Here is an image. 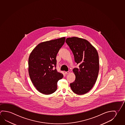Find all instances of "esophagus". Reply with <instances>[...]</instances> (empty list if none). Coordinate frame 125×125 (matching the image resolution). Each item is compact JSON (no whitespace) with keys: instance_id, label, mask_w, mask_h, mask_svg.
Here are the masks:
<instances>
[{"instance_id":"esophagus-1","label":"esophagus","mask_w":125,"mask_h":125,"mask_svg":"<svg viewBox=\"0 0 125 125\" xmlns=\"http://www.w3.org/2000/svg\"><path fill=\"white\" fill-rule=\"evenodd\" d=\"M70 71L65 72V74H69V73H70Z\"/></svg>"}]
</instances>
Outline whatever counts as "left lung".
Returning a JSON list of instances; mask_svg holds the SVG:
<instances>
[{"label": "left lung", "instance_id": "left-lung-1", "mask_svg": "<svg viewBox=\"0 0 125 125\" xmlns=\"http://www.w3.org/2000/svg\"><path fill=\"white\" fill-rule=\"evenodd\" d=\"M66 42L72 51L74 61L79 67L73 70L75 75L70 83L73 92L78 95L87 93L96 82L99 70L98 53L87 40L79 38H68Z\"/></svg>", "mask_w": 125, "mask_h": 125}]
</instances>
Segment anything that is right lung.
<instances>
[{
    "mask_svg": "<svg viewBox=\"0 0 125 125\" xmlns=\"http://www.w3.org/2000/svg\"><path fill=\"white\" fill-rule=\"evenodd\" d=\"M65 38L42 42L31 52L29 58V75L36 89L42 94H52L57 90V82L63 74L56 68L57 53Z\"/></svg>",
    "mask_w": 125,
    "mask_h": 125,
    "instance_id": "add662e5",
    "label": "right lung"
}]
</instances>
